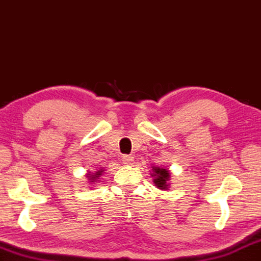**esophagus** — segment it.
<instances>
[{"label": "esophagus", "mask_w": 261, "mask_h": 261, "mask_svg": "<svg viewBox=\"0 0 261 261\" xmlns=\"http://www.w3.org/2000/svg\"><path fill=\"white\" fill-rule=\"evenodd\" d=\"M122 161L125 163V165H129L130 166V165H132V163H133V156L125 154V155L122 156Z\"/></svg>", "instance_id": "esophagus-1"}]
</instances>
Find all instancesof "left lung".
Returning <instances> with one entry per match:
<instances>
[{
	"label": "left lung",
	"instance_id": "left-lung-1",
	"mask_svg": "<svg viewBox=\"0 0 261 261\" xmlns=\"http://www.w3.org/2000/svg\"><path fill=\"white\" fill-rule=\"evenodd\" d=\"M152 173L151 175L154 178L153 182L154 185L159 188V189H168V181L169 178H170V173L167 170V169L159 168V167H153L152 168Z\"/></svg>",
	"mask_w": 261,
	"mask_h": 261
}]
</instances>
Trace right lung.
I'll return each mask as SVG.
<instances>
[{
	"label": "right lung",
	"instance_id": "add662e5",
	"mask_svg": "<svg viewBox=\"0 0 261 261\" xmlns=\"http://www.w3.org/2000/svg\"><path fill=\"white\" fill-rule=\"evenodd\" d=\"M103 171H105V170H103V169H100V170L96 171L94 174H89V175H88V177H89V180L91 181V182H94V180L99 179V177H100V175L102 174V172H103Z\"/></svg>",
	"mask_w": 261,
	"mask_h": 261
}]
</instances>
